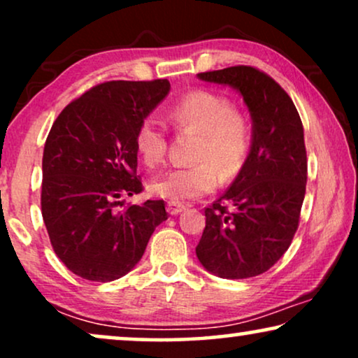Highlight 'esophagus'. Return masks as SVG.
I'll list each match as a JSON object with an SVG mask.
<instances>
[{
  "instance_id": "34e87169",
  "label": "esophagus",
  "mask_w": 358,
  "mask_h": 358,
  "mask_svg": "<svg viewBox=\"0 0 358 358\" xmlns=\"http://www.w3.org/2000/svg\"><path fill=\"white\" fill-rule=\"evenodd\" d=\"M184 210H185V207H184V205H180V203H176V202H169L168 203L169 215H179V213H182Z\"/></svg>"
}]
</instances>
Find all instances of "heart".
<instances>
[{"label": "heart", "instance_id": "b5f03b06", "mask_svg": "<svg viewBox=\"0 0 358 358\" xmlns=\"http://www.w3.org/2000/svg\"><path fill=\"white\" fill-rule=\"evenodd\" d=\"M169 119L180 129L199 131L195 150L199 164L174 168L151 180L153 195L169 202H189L213 192L220 184V170L224 178L241 171L251 148V129L246 117L233 109L231 102L213 91L195 90L169 107ZM135 151L141 163L155 168L166 155V134L153 115L140 120L134 136Z\"/></svg>", "mask_w": 358, "mask_h": 358}]
</instances>
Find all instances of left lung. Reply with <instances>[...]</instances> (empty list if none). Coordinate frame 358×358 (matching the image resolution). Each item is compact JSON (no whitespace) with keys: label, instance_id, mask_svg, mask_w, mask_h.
Wrapping results in <instances>:
<instances>
[{"label":"left lung","instance_id":"obj_1","mask_svg":"<svg viewBox=\"0 0 358 358\" xmlns=\"http://www.w3.org/2000/svg\"><path fill=\"white\" fill-rule=\"evenodd\" d=\"M197 76L241 94L252 135L236 179L205 208L195 252L213 275H261L285 254L298 228L308 178L301 119L280 85L256 68L229 66Z\"/></svg>","mask_w":358,"mask_h":358}]
</instances>
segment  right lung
<instances>
[{
	"instance_id": "1",
	"label": "right lung",
	"mask_w": 358,
	"mask_h": 358,
	"mask_svg": "<svg viewBox=\"0 0 358 358\" xmlns=\"http://www.w3.org/2000/svg\"><path fill=\"white\" fill-rule=\"evenodd\" d=\"M169 90L168 80L107 81L70 102L53 122L42 158V217L53 251L78 277H124L168 218L163 200L119 205L143 190L135 130Z\"/></svg>"
}]
</instances>
